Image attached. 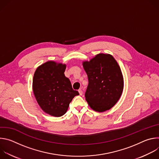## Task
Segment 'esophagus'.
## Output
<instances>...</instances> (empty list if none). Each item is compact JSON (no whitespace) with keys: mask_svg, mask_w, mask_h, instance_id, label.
I'll return each instance as SVG.
<instances>
[{"mask_svg":"<svg viewBox=\"0 0 159 159\" xmlns=\"http://www.w3.org/2000/svg\"><path fill=\"white\" fill-rule=\"evenodd\" d=\"M79 94H80V96H82V95L83 94V91L82 90V89H79Z\"/></svg>","mask_w":159,"mask_h":159,"instance_id":"34e87169","label":"esophagus"}]
</instances>
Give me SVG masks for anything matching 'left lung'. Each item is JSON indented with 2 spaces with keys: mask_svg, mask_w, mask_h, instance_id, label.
I'll return each instance as SVG.
<instances>
[{
  "mask_svg": "<svg viewBox=\"0 0 159 159\" xmlns=\"http://www.w3.org/2000/svg\"><path fill=\"white\" fill-rule=\"evenodd\" d=\"M89 84L85 97L89 106L103 112L114 106L121 97L123 78L120 67L112 56L100 53L83 63Z\"/></svg>",
  "mask_w": 159,
  "mask_h": 159,
  "instance_id": "8db88e82",
  "label": "left lung"
}]
</instances>
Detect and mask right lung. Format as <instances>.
<instances>
[{
	"label": "right lung",
	"mask_w": 159,
	"mask_h": 159,
	"mask_svg": "<svg viewBox=\"0 0 159 159\" xmlns=\"http://www.w3.org/2000/svg\"><path fill=\"white\" fill-rule=\"evenodd\" d=\"M66 65L47 61L36 69L33 89L41 108L47 114L60 117L66 112L73 98L79 95L64 74Z\"/></svg>",
	"instance_id": "obj_1"
}]
</instances>
